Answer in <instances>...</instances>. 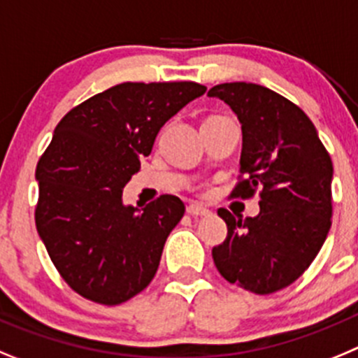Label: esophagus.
<instances>
[{
	"mask_svg": "<svg viewBox=\"0 0 358 358\" xmlns=\"http://www.w3.org/2000/svg\"><path fill=\"white\" fill-rule=\"evenodd\" d=\"M187 214L192 215V217H201V215H208L210 212H208L207 207L199 205V203H191V205L187 207Z\"/></svg>",
	"mask_w": 358,
	"mask_h": 358,
	"instance_id": "esophagus-1",
	"label": "esophagus"
}]
</instances>
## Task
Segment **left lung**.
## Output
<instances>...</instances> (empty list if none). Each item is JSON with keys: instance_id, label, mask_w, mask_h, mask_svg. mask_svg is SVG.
<instances>
[{"instance_id": "left-lung-1", "label": "left lung", "mask_w": 358, "mask_h": 358, "mask_svg": "<svg viewBox=\"0 0 358 358\" xmlns=\"http://www.w3.org/2000/svg\"><path fill=\"white\" fill-rule=\"evenodd\" d=\"M243 128L241 182L231 198L259 191L255 217L219 208L228 235L212 250L224 280L255 294L291 285L320 253L331 227L334 166L315 127L298 105L257 83H221L208 91Z\"/></svg>"}]
</instances>
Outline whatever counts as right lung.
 Segmentation results:
<instances>
[{"label":"right lung","instance_id":"1","mask_svg":"<svg viewBox=\"0 0 358 358\" xmlns=\"http://www.w3.org/2000/svg\"><path fill=\"white\" fill-rule=\"evenodd\" d=\"M194 82H124L71 108L38 159L37 231L71 289L119 305L150 285L185 205L164 194L144 208L123 189L180 108L205 94Z\"/></svg>","mask_w":358,"mask_h":358}]
</instances>
